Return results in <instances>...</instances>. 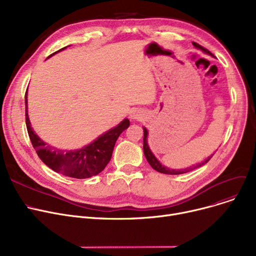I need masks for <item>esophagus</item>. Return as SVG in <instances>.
<instances>
[{
    "mask_svg": "<svg viewBox=\"0 0 256 256\" xmlns=\"http://www.w3.org/2000/svg\"><path fill=\"white\" fill-rule=\"evenodd\" d=\"M130 119H132V120L139 119V118H140V113H139V112H137V111H132V112H130Z\"/></svg>",
    "mask_w": 256,
    "mask_h": 256,
    "instance_id": "obj_1",
    "label": "esophagus"
}]
</instances>
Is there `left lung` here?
<instances>
[{"instance_id":"8db88e82","label":"left lung","mask_w":256,"mask_h":256,"mask_svg":"<svg viewBox=\"0 0 256 256\" xmlns=\"http://www.w3.org/2000/svg\"><path fill=\"white\" fill-rule=\"evenodd\" d=\"M193 46L196 48H199L202 52H204L206 54H208V55L212 56V54L206 48H204V46H199L198 44L196 42H192ZM143 132H144V137H143V152H144V156L147 160V162L150 163V165L154 169L156 170L158 172H160V173H165V174H172V176H174V174H182V173H186V172H190L198 167H201L202 165H206L208 160L212 158V156H214V154L212 156H210L208 158H206L204 160H202L201 163H198L196 165H193V166H190L188 168H184V169H180V170H176V169H169L168 167L164 166L162 163L160 162V160L156 158V156L152 154V152L150 150V145H148V142H147V136H148V130H147L144 126H143Z\"/></svg>"}]
</instances>
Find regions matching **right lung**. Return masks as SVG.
I'll return each instance as SVG.
<instances>
[{
	"label": "right lung",
	"mask_w": 256,
	"mask_h": 256,
	"mask_svg": "<svg viewBox=\"0 0 256 256\" xmlns=\"http://www.w3.org/2000/svg\"><path fill=\"white\" fill-rule=\"evenodd\" d=\"M67 46L59 50V52ZM52 54L50 57L55 55ZM26 92V124L32 145L42 162L55 172L74 178H89L98 176L110 162L115 143L120 134L130 126V120L124 118L115 128L106 130L90 144L74 150H63L44 142L31 128L28 115V98Z\"/></svg>",
	"instance_id": "add662e5"
}]
</instances>
